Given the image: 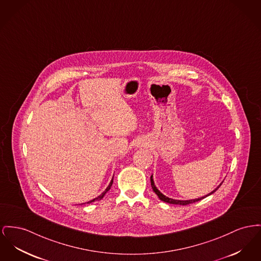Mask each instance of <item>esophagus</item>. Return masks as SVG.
<instances>
[{
  "instance_id": "obj_1",
  "label": "esophagus",
  "mask_w": 261,
  "mask_h": 261,
  "mask_svg": "<svg viewBox=\"0 0 261 261\" xmlns=\"http://www.w3.org/2000/svg\"><path fill=\"white\" fill-rule=\"evenodd\" d=\"M145 146H147V142L145 140H143V139H140L135 143V147L136 148H142V147H145Z\"/></svg>"
}]
</instances>
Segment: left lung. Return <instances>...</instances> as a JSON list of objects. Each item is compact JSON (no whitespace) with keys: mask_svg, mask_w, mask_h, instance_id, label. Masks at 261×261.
<instances>
[{"mask_svg":"<svg viewBox=\"0 0 261 261\" xmlns=\"http://www.w3.org/2000/svg\"><path fill=\"white\" fill-rule=\"evenodd\" d=\"M223 184V182H222ZM219 184L216 188H215L213 191H211L210 193H208L207 195H205V196H202V197H199V198H195V199H189V200H177V199H172V198H169L168 196H166L165 194H163L158 188H156V186L154 185V181H153V175H151V185H152V188H153V192L158 195V197L160 198V199L162 200V201H164V202H166V203H169V204H175V205H188V204H192V203H195V202H197V201H200V200L204 199L205 197H207V196H209V195H211V194H213L215 191L221 186V184Z\"/></svg>","mask_w":261,"mask_h":261,"instance_id":"8db88e82","label":"left lung"}]
</instances>
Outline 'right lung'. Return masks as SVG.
I'll list each match as a JSON object with an SVG mask.
<instances>
[{"instance_id":"1","label":"right lung","mask_w":261,"mask_h":261,"mask_svg":"<svg viewBox=\"0 0 261 261\" xmlns=\"http://www.w3.org/2000/svg\"><path fill=\"white\" fill-rule=\"evenodd\" d=\"M112 184H113V177H112V179H111V181L109 182V184H108V187L106 188V190L99 195V196H97V197H95L94 199L91 200V201H89V202H86V203H92V202H95V201H99V200L102 199L103 198V196L107 194V192H108V190L110 189V187H111V185H112ZM86 203H83V204H86Z\"/></svg>"}]
</instances>
